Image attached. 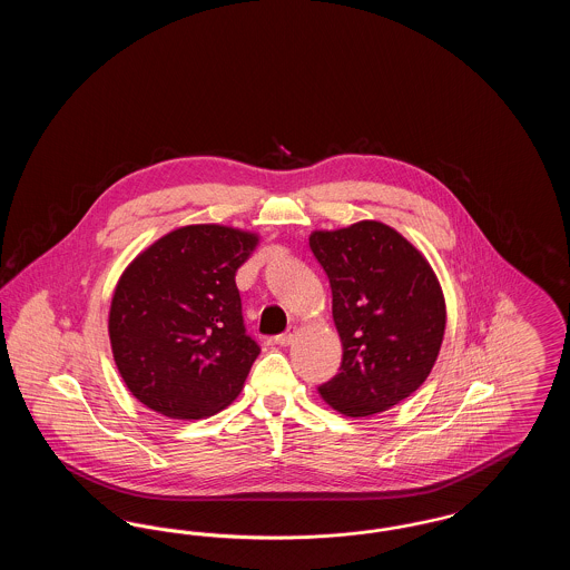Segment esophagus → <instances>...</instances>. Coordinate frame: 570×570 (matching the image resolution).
I'll use <instances>...</instances> for the list:
<instances>
[{"label": "esophagus", "instance_id": "obj_1", "mask_svg": "<svg viewBox=\"0 0 570 570\" xmlns=\"http://www.w3.org/2000/svg\"><path fill=\"white\" fill-rule=\"evenodd\" d=\"M295 337H297V326H288L284 333H279V335L275 337V344H279V346H291V344L295 342Z\"/></svg>", "mask_w": 570, "mask_h": 570}]
</instances>
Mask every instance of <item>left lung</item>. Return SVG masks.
Returning a JSON list of instances; mask_svg holds the SVG:
<instances>
[{"label": "left lung", "mask_w": 570, "mask_h": 570, "mask_svg": "<svg viewBox=\"0 0 570 570\" xmlns=\"http://www.w3.org/2000/svg\"><path fill=\"white\" fill-rule=\"evenodd\" d=\"M309 247L333 293L340 372L318 386L346 416H370L412 395L434 367L446 309L421 252L382 222L318 230Z\"/></svg>", "instance_id": "1"}]
</instances>
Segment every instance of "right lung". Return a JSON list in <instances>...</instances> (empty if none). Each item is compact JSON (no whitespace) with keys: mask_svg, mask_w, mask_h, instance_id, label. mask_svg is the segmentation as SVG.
I'll list each match as a JSON object with an SVG mask.
<instances>
[{"mask_svg":"<svg viewBox=\"0 0 570 570\" xmlns=\"http://www.w3.org/2000/svg\"><path fill=\"white\" fill-rule=\"evenodd\" d=\"M256 244L228 226H184L124 272L110 303V346L140 404L205 419L239 395L261 346L245 333L235 273Z\"/></svg>","mask_w":570,"mask_h":570,"instance_id":"right-lung-1","label":"right lung"}]
</instances>
